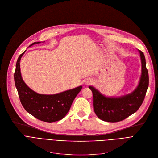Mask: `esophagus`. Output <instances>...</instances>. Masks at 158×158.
I'll list each match as a JSON object with an SVG mask.
<instances>
[{
    "label": "esophagus",
    "instance_id": "obj_1",
    "mask_svg": "<svg viewBox=\"0 0 158 158\" xmlns=\"http://www.w3.org/2000/svg\"><path fill=\"white\" fill-rule=\"evenodd\" d=\"M86 85H92L93 83V81L92 79H87L86 81Z\"/></svg>",
    "mask_w": 158,
    "mask_h": 158
}]
</instances>
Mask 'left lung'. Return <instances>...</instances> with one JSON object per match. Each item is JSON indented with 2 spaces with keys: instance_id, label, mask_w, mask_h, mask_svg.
Returning <instances> with one entry per match:
<instances>
[{
  "instance_id": "obj_1",
  "label": "left lung",
  "mask_w": 158,
  "mask_h": 158,
  "mask_svg": "<svg viewBox=\"0 0 158 158\" xmlns=\"http://www.w3.org/2000/svg\"><path fill=\"white\" fill-rule=\"evenodd\" d=\"M142 76L137 88L131 94L119 98L106 97L92 86H89L94 97V110L97 117L103 121L117 122L135 113L142 104L148 87V73L145 56L141 51Z\"/></svg>"
}]
</instances>
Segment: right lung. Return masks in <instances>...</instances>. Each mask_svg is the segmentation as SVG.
Listing matches in <instances>:
<instances>
[{
    "label": "right lung",
    "instance_id": "add662e5",
    "mask_svg": "<svg viewBox=\"0 0 158 158\" xmlns=\"http://www.w3.org/2000/svg\"><path fill=\"white\" fill-rule=\"evenodd\" d=\"M39 43L35 42L30 46ZM25 52L26 51L19 56L14 73L15 86L22 105L26 111L40 120L53 122L61 120L70 110L74 98L82 86L54 95L36 93L26 85L21 76L20 61Z\"/></svg>",
    "mask_w": 158,
    "mask_h": 158
}]
</instances>
